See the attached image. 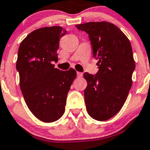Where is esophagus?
Segmentation results:
<instances>
[{"label": "esophagus", "mask_w": 150, "mask_h": 150, "mask_svg": "<svg viewBox=\"0 0 150 150\" xmlns=\"http://www.w3.org/2000/svg\"><path fill=\"white\" fill-rule=\"evenodd\" d=\"M83 74L81 73V72H80V71H77V76L78 77H82Z\"/></svg>", "instance_id": "obj_1"}]
</instances>
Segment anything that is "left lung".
<instances>
[{"label": "left lung", "instance_id": "left-lung-1", "mask_svg": "<svg viewBox=\"0 0 150 150\" xmlns=\"http://www.w3.org/2000/svg\"><path fill=\"white\" fill-rule=\"evenodd\" d=\"M88 34L93 55L98 60L96 75L85 72L86 109L91 118L106 121L117 114L125 103L132 86L135 69L129 40L116 25L109 22L76 25Z\"/></svg>", "mask_w": 150, "mask_h": 150}]
</instances>
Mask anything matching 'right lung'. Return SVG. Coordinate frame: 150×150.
Returning a JSON list of instances; mask_svg holds the SVG:
<instances>
[{
  "label": "right lung",
  "mask_w": 150,
  "mask_h": 150,
  "mask_svg": "<svg viewBox=\"0 0 150 150\" xmlns=\"http://www.w3.org/2000/svg\"><path fill=\"white\" fill-rule=\"evenodd\" d=\"M66 34L60 26L38 28L27 35L18 50L16 70L24 100L32 114L44 122L64 114L66 97L76 77L73 69L61 71L57 61L59 39Z\"/></svg>",
  "instance_id": "right-lung-1"
}]
</instances>
